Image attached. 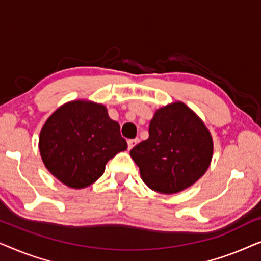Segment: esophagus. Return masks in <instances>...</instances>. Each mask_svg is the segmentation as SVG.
<instances>
[{"label": "esophagus", "instance_id": "obj_1", "mask_svg": "<svg viewBox=\"0 0 261 261\" xmlns=\"http://www.w3.org/2000/svg\"><path fill=\"white\" fill-rule=\"evenodd\" d=\"M127 142H128V149H132V148L134 147L135 145L138 144L139 139H138V138H137V139H129V140H128Z\"/></svg>", "mask_w": 261, "mask_h": 261}]
</instances>
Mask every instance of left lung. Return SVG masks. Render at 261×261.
<instances>
[{
    "label": "left lung",
    "instance_id": "1",
    "mask_svg": "<svg viewBox=\"0 0 261 261\" xmlns=\"http://www.w3.org/2000/svg\"><path fill=\"white\" fill-rule=\"evenodd\" d=\"M148 132L147 140L130 149L148 188L160 194H176L205 173L213 156L212 135L184 103L156 110Z\"/></svg>",
    "mask_w": 261,
    "mask_h": 261
}]
</instances>
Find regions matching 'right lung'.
Here are the masks:
<instances>
[{
	"instance_id": "obj_1",
	"label": "right lung",
	"mask_w": 261,
	"mask_h": 261,
	"mask_svg": "<svg viewBox=\"0 0 261 261\" xmlns=\"http://www.w3.org/2000/svg\"><path fill=\"white\" fill-rule=\"evenodd\" d=\"M39 148L53 176L67 187L82 189L102 176L106 164L126 151L127 142L105 106L73 101L48 117L40 132Z\"/></svg>"
}]
</instances>
